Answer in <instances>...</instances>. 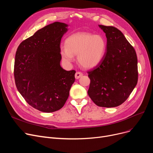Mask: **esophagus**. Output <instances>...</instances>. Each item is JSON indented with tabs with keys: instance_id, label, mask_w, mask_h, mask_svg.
I'll return each mask as SVG.
<instances>
[{
	"instance_id": "esophagus-1",
	"label": "esophagus",
	"mask_w": 153,
	"mask_h": 153,
	"mask_svg": "<svg viewBox=\"0 0 153 153\" xmlns=\"http://www.w3.org/2000/svg\"><path fill=\"white\" fill-rule=\"evenodd\" d=\"M82 75H83L82 72L78 71V72H76V74H75V77H76V79H78L79 78L81 77Z\"/></svg>"
}]
</instances>
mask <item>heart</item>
Instances as JSON below:
<instances>
[{
    "label": "heart",
    "mask_w": 153,
    "mask_h": 153,
    "mask_svg": "<svg viewBox=\"0 0 153 153\" xmlns=\"http://www.w3.org/2000/svg\"><path fill=\"white\" fill-rule=\"evenodd\" d=\"M106 48V41L102 35L78 32L66 39L65 47L61 48V55L68 63L73 61L74 56L77 55L80 65L85 69H91L102 61Z\"/></svg>",
    "instance_id": "b5f03b06"
}]
</instances>
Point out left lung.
Instances as JSON below:
<instances>
[{"label": "left lung", "instance_id": "left-lung-1", "mask_svg": "<svg viewBox=\"0 0 153 153\" xmlns=\"http://www.w3.org/2000/svg\"><path fill=\"white\" fill-rule=\"evenodd\" d=\"M99 26L107 37L106 51L98 65L87 71L91 80L87 93L97 106L115 107L128 98L137 84V56L118 29Z\"/></svg>", "mask_w": 153, "mask_h": 153}]
</instances>
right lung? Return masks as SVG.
Instances as JSON below:
<instances>
[{
	"mask_svg": "<svg viewBox=\"0 0 153 153\" xmlns=\"http://www.w3.org/2000/svg\"><path fill=\"white\" fill-rule=\"evenodd\" d=\"M68 25L54 22L23 40L15 54L14 78L17 90L30 106L50 113L65 104L76 71L60 66L61 38Z\"/></svg>",
	"mask_w": 153,
	"mask_h": 153,
	"instance_id": "1",
	"label": "right lung"
}]
</instances>
